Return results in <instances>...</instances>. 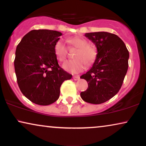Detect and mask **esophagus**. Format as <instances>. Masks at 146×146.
Segmentation results:
<instances>
[{
    "mask_svg": "<svg viewBox=\"0 0 146 146\" xmlns=\"http://www.w3.org/2000/svg\"><path fill=\"white\" fill-rule=\"evenodd\" d=\"M73 79L75 81H76V80H78L80 79V76L78 75H76V76H73Z\"/></svg>",
    "mask_w": 146,
    "mask_h": 146,
    "instance_id": "1",
    "label": "esophagus"
}]
</instances>
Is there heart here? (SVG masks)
<instances>
[{"mask_svg": "<svg viewBox=\"0 0 146 146\" xmlns=\"http://www.w3.org/2000/svg\"><path fill=\"white\" fill-rule=\"evenodd\" d=\"M70 47L77 49L74 56V60H68L63 64V68L69 72L78 73L85 68L86 64L90 66L94 62L97 57L96 49L88 44L87 40L82 37L76 36L67 40ZM54 52L59 61L65 60L67 56V48L62 40H58L54 46Z\"/></svg>", "mask_w": 146, "mask_h": 146, "instance_id": "1", "label": "heart"}]
</instances>
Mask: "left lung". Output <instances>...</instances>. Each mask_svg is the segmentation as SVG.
Here are the masks:
<instances>
[{"label":"left lung","instance_id":"1","mask_svg":"<svg viewBox=\"0 0 146 146\" xmlns=\"http://www.w3.org/2000/svg\"><path fill=\"white\" fill-rule=\"evenodd\" d=\"M96 46L97 57L92 66L80 78L88 87L82 92L84 101L100 104L118 92L128 68L129 52L120 38L107 32L86 33Z\"/></svg>","mask_w":146,"mask_h":146}]
</instances>
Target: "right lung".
<instances>
[{
    "mask_svg": "<svg viewBox=\"0 0 146 146\" xmlns=\"http://www.w3.org/2000/svg\"><path fill=\"white\" fill-rule=\"evenodd\" d=\"M62 35L51 30H33L17 47L14 64L18 85L24 96L36 104L55 102L62 84L72 76L60 67L54 52V46Z\"/></svg>",
    "mask_w": 146,
    "mask_h": 146,
    "instance_id": "1",
    "label": "right lung"
}]
</instances>
